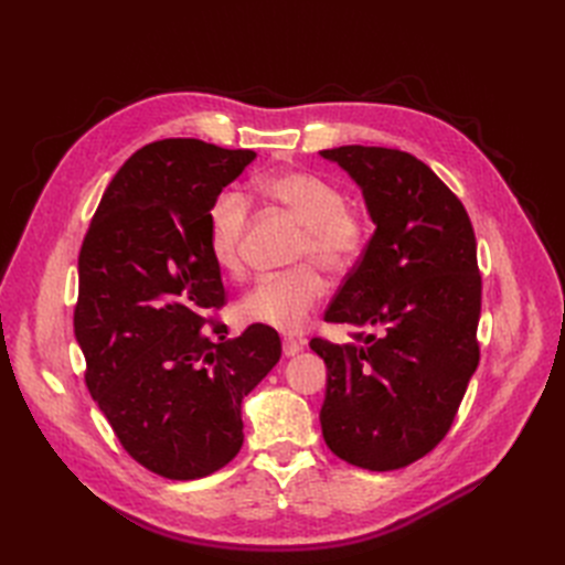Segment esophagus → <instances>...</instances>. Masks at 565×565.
<instances>
[{
  "label": "esophagus",
  "instance_id": "1",
  "mask_svg": "<svg viewBox=\"0 0 565 565\" xmlns=\"http://www.w3.org/2000/svg\"><path fill=\"white\" fill-rule=\"evenodd\" d=\"M303 344H306L303 339H297V337H285V339H282V353H285L287 358H292V355H297L299 351H303Z\"/></svg>",
  "mask_w": 565,
  "mask_h": 565
}]
</instances>
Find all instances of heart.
Wrapping results in <instances>:
<instances>
[{
  "label": "heart",
  "mask_w": 565,
  "mask_h": 565,
  "mask_svg": "<svg viewBox=\"0 0 565 565\" xmlns=\"http://www.w3.org/2000/svg\"><path fill=\"white\" fill-rule=\"evenodd\" d=\"M254 193L278 204L303 226L297 259H316L324 270L351 268L365 252L370 224L363 212L344 204V193L330 179L303 169H285L254 179ZM249 202L243 193L224 191L207 210V249L214 264L237 278L243 276V237ZM324 295V280L313 264H299L266 276L237 301V318L278 332H299Z\"/></svg>",
  "instance_id": "b5f03b06"
}]
</instances>
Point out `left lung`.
<instances>
[{
    "mask_svg": "<svg viewBox=\"0 0 565 565\" xmlns=\"http://www.w3.org/2000/svg\"><path fill=\"white\" fill-rule=\"evenodd\" d=\"M363 191L374 233L328 322L355 330L349 344L311 339L328 365L322 438L349 465L391 471L446 438L478 367L481 273L465 204L403 150H320Z\"/></svg>",
    "mask_w": 565,
    "mask_h": 565,
    "instance_id": "left-lung-1",
    "label": "left lung"
}]
</instances>
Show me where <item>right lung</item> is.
Segmentation results:
<instances>
[{
    "label": "right lung",
    "mask_w": 565,
    "mask_h": 565,
    "mask_svg": "<svg viewBox=\"0 0 565 565\" xmlns=\"http://www.w3.org/2000/svg\"><path fill=\"white\" fill-rule=\"evenodd\" d=\"M254 150L198 139L148 143L108 183L79 249L75 337L92 398L152 473L193 481L243 448V398L280 361V337L228 339L207 249V210Z\"/></svg>",
    "instance_id": "add662e5"
}]
</instances>
